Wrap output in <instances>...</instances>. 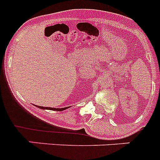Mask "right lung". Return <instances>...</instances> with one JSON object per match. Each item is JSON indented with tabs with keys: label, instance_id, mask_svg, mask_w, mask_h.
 <instances>
[{
	"label": "right lung",
	"instance_id": "1",
	"mask_svg": "<svg viewBox=\"0 0 160 160\" xmlns=\"http://www.w3.org/2000/svg\"><path fill=\"white\" fill-rule=\"evenodd\" d=\"M40 109H52V110H56V111H61V110H64V109H67V107L65 108H60V109H56V108H51V107H42V106H37Z\"/></svg>",
	"mask_w": 160,
	"mask_h": 160
}]
</instances>
